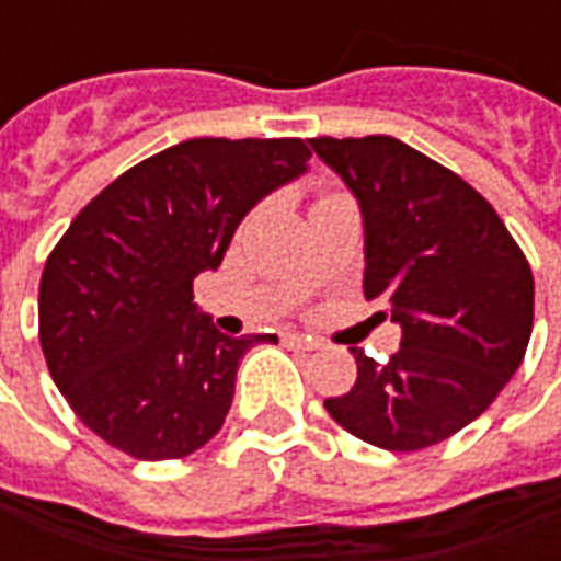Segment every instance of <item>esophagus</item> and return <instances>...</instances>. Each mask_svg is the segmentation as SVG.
<instances>
[{
  "label": "esophagus",
  "instance_id": "esophagus-1",
  "mask_svg": "<svg viewBox=\"0 0 561 561\" xmlns=\"http://www.w3.org/2000/svg\"><path fill=\"white\" fill-rule=\"evenodd\" d=\"M285 342H291V345L304 348V352H318V348H321V340H316V336H304V333H288Z\"/></svg>",
  "mask_w": 561,
  "mask_h": 561
}]
</instances>
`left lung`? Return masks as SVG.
<instances>
[{"label":"left lung","instance_id":"1","mask_svg":"<svg viewBox=\"0 0 561 561\" xmlns=\"http://www.w3.org/2000/svg\"><path fill=\"white\" fill-rule=\"evenodd\" d=\"M364 219V297L388 304L400 352L352 348L357 381L324 400L342 430L385 450L438 445L481 417L523 364L535 282L505 221L466 180L388 135L316 138Z\"/></svg>","mask_w":561,"mask_h":561}]
</instances>
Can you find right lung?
<instances>
[{"label":"right lung","instance_id":"1","mask_svg":"<svg viewBox=\"0 0 561 561\" xmlns=\"http://www.w3.org/2000/svg\"><path fill=\"white\" fill-rule=\"evenodd\" d=\"M300 138H195L116 176L68 225L38 288L47 369L92 433L128 457L195 454L219 433L243 354L192 282L216 270L245 213L309 171Z\"/></svg>","mask_w":561,"mask_h":561}]
</instances>
